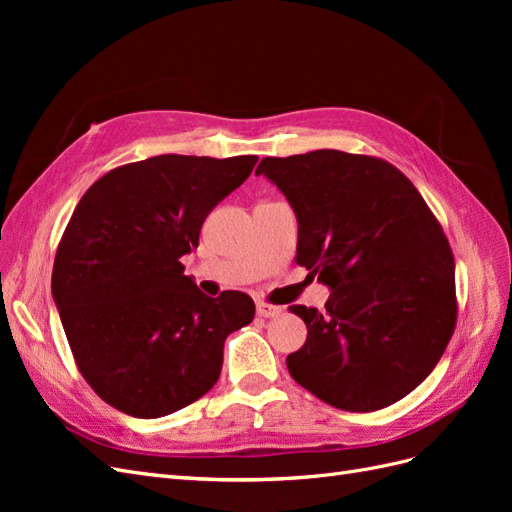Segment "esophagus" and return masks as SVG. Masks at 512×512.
<instances>
[{
  "mask_svg": "<svg viewBox=\"0 0 512 512\" xmlns=\"http://www.w3.org/2000/svg\"><path fill=\"white\" fill-rule=\"evenodd\" d=\"M256 312L260 318H275L282 314V307L280 305H271V303H258L256 305Z\"/></svg>",
  "mask_w": 512,
  "mask_h": 512,
  "instance_id": "obj_1",
  "label": "esophagus"
}]
</instances>
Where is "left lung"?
Wrapping results in <instances>:
<instances>
[{
    "label": "left lung",
    "instance_id": "8db88e82",
    "mask_svg": "<svg viewBox=\"0 0 512 512\" xmlns=\"http://www.w3.org/2000/svg\"><path fill=\"white\" fill-rule=\"evenodd\" d=\"M299 220L297 265L331 288L324 312L292 305L307 339L290 376L324 404L374 412L438 365L457 324L455 258L436 215L399 168L318 149L265 158Z\"/></svg>",
    "mask_w": 512,
    "mask_h": 512
}]
</instances>
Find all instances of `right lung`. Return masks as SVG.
<instances>
[{
	"mask_svg": "<svg viewBox=\"0 0 512 512\" xmlns=\"http://www.w3.org/2000/svg\"><path fill=\"white\" fill-rule=\"evenodd\" d=\"M258 158L166 153L108 170L61 235L51 290L81 376L108 406L158 418L218 382L226 337L254 320V301L218 299L183 275L209 211Z\"/></svg>",
	"mask_w": 512,
	"mask_h": 512,
	"instance_id": "add662e5",
	"label": "right lung"
}]
</instances>
